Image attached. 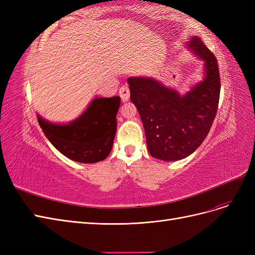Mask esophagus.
<instances>
[{
	"label": "esophagus",
	"mask_w": 255,
	"mask_h": 255,
	"mask_svg": "<svg viewBox=\"0 0 255 255\" xmlns=\"http://www.w3.org/2000/svg\"><path fill=\"white\" fill-rule=\"evenodd\" d=\"M119 95L121 97V100L123 102H127L129 99V89L128 86H122L119 89Z\"/></svg>",
	"instance_id": "obj_1"
}]
</instances>
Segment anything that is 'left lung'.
<instances>
[{
    "instance_id": "8db88e82",
    "label": "left lung",
    "mask_w": 255,
    "mask_h": 255,
    "mask_svg": "<svg viewBox=\"0 0 255 255\" xmlns=\"http://www.w3.org/2000/svg\"><path fill=\"white\" fill-rule=\"evenodd\" d=\"M189 47L205 61V79L181 97L155 80L129 78L130 100L137 107L151 156L179 160L195 152L212 128L220 97L218 63L199 37Z\"/></svg>"
}]
</instances>
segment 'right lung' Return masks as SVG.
<instances>
[{
    "label": "right lung",
    "instance_id": "right-lung-1",
    "mask_svg": "<svg viewBox=\"0 0 255 255\" xmlns=\"http://www.w3.org/2000/svg\"><path fill=\"white\" fill-rule=\"evenodd\" d=\"M119 106L120 97L96 98L86 112L69 125H53L39 116L37 118L45 137L60 153L79 163L94 164L110 155Z\"/></svg>",
    "mask_w": 255,
    "mask_h": 255
}]
</instances>
